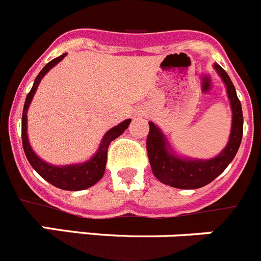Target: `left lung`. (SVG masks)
Instances as JSON below:
<instances>
[{
  "instance_id": "left-lung-1",
  "label": "left lung",
  "mask_w": 261,
  "mask_h": 261,
  "mask_svg": "<svg viewBox=\"0 0 261 261\" xmlns=\"http://www.w3.org/2000/svg\"><path fill=\"white\" fill-rule=\"evenodd\" d=\"M215 69L226 86L227 97L233 112L229 142L221 153L210 160L185 159L178 156L169 149V144L163 131L153 122H148L149 133L147 136V152L149 164L154 177L168 186L183 190L205 186L221 174L238 152L243 135V114L241 101L227 72L217 63H215Z\"/></svg>"
}]
</instances>
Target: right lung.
<instances>
[{
    "instance_id": "obj_1",
    "label": "right lung",
    "mask_w": 261,
    "mask_h": 261,
    "mask_svg": "<svg viewBox=\"0 0 261 261\" xmlns=\"http://www.w3.org/2000/svg\"><path fill=\"white\" fill-rule=\"evenodd\" d=\"M66 56V53H63L60 57L51 60L50 62L46 63L44 69L39 72L32 86L31 91L28 92L27 97H25L24 107H23V116H22V142H23V149H24L25 157H27L28 163L31 164L32 168L39 173L41 177L49 183H51L53 186L58 187V189L67 190V191H81V190H86L88 187L93 186L96 182L101 179L105 171V165H107L108 159V147H109L110 142L118 138L126 128L130 125L131 119H126L119 125L114 126L113 128H110L102 138L100 147H98L97 152L92 159L82 164H74V165H65V166H55L50 164L45 163L43 160L37 157V154L32 151L30 142H28L27 136V110L30 104L32 101L35 92H36L37 87H39L40 81L44 78V75L49 71L53 66H56L63 57Z\"/></svg>"
}]
</instances>
